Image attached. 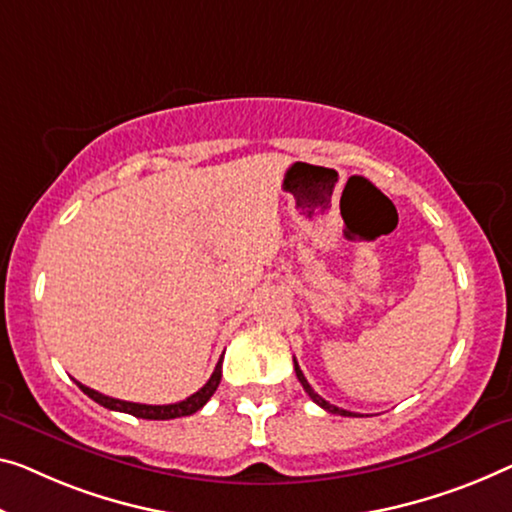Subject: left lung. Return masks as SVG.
<instances>
[{
  "label": "left lung",
  "instance_id": "8db88e82",
  "mask_svg": "<svg viewBox=\"0 0 512 512\" xmlns=\"http://www.w3.org/2000/svg\"><path fill=\"white\" fill-rule=\"evenodd\" d=\"M294 370H296V377H299V381H301V386H303V391L310 395V400L312 402H317L319 407L322 409H326L329 411V414H340V416H356V414H352V411H347V409H340V407H335V404H331V402H326L322 395H317L315 391H312V386L308 384V379H305V375L301 372V368H299V363H296V358H294Z\"/></svg>",
  "mask_w": 512,
  "mask_h": 512
}]
</instances>
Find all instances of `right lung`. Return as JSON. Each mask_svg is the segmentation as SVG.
<instances>
[{
	"instance_id": "right-lung-1",
	"label": "right lung",
	"mask_w": 512,
	"mask_h": 512,
	"mask_svg": "<svg viewBox=\"0 0 512 512\" xmlns=\"http://www.w3.org/2000/svg\"><path fill=\"white\" fill-rule=\"evenodd\" d=\"M220 377H223V356H220V361L216 365V370H213V375L209 377L207 384H204L200 391L190 395V398L181 400V402H174V404H140V402H126V400H117V398H110V395H103L94 391V388H89L85 384H80V381H75L82 388V393L89 395L91 400L101 404L105 409H112V411H124V414H131L137 418H147V421H170V418H181V416H190L195 414V411H200L204 404L209 402V398L213 393H216V388L220 384Z\"/></svg>"
}]
</instances>
